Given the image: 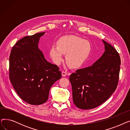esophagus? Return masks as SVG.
<instances>
[{"mask_svg":"<svg viewBox=\"0 0 130 130\" xmlns=\"http://www.w3.org/2000/svg\"><path fill=\"white\" fill-rule=\"evenodd\" d=\"M66 75H67V73L66 72H64V71L61 72V75H62V76L65 77L66 76Z\"/></svg>","mask_w":130,"mask_h":130,"instance_id":"1","label":"esophagus"}]
</instances>
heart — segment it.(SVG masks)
<instances>
[{"instance_id": "1", "label": "heart", "mask_w": 130, "mask_h": 130, "mask_svg": "<svg viewBox=\"0 0 130 130\" xmlns=\"http://www.w3.org/2000/svg\"><path fill=\"white\" fill-rule=\"evenodd\" d=\"M91 51L90 43L75 36H66L57 41V45H53L50 55L55 64H59L66 55V61L72 68L82 65L89 56Z\"/></svg>"}]
</instances>
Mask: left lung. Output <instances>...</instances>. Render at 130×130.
<instances>
[{
	"label": "left lung",
	"instance_id": "1",
	"mask_svg": "<svg viewBox=\"0 0 130 130\" xmlns=\"http://www.w3.org/2000/svg\"><path fill=\"white\" fill-rule=\"evenodd\" d=\"M105 52L91 66L77 70L70 76L74 104L89 110L103 103L117 87L121 59L114 48L104 40Z\"/></svg>",
	"mask_w": 130,
	"mask_h": 130
}]
</instances>
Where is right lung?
<instances>
[{"label": "right lung", "mask_w": 130, "mask_h": 130, "mask_svg": "<svg viewBox=\"0 0 130 130\" xmlns=\"http://www.w3.org/2000/svg\"><path fill=\"white\" fill-rule=\"evenodd\" d=\"M39 32L20 39L9 57V79L19 96L31 105L42 104L48 99L51 86L61 77L58 67L47 61L38 48Z\"/></svg>", "instance_id": "1"}]
</instances>
